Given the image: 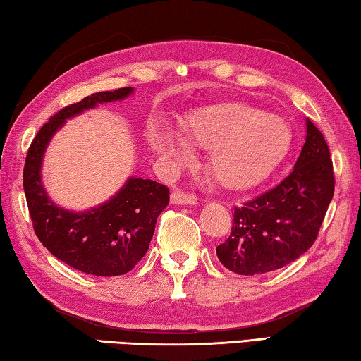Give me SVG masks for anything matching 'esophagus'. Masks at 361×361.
<instances>
[{
	"label": "esophagus",
	"instance_id": "obj_1",
	"mask_svg": "<svg viewBox=\"0 0 361 361\" xmlns=\"http://www.w3.org/2000/svg\"><path fill=\"white\" fill-rule=\"evenodd\" d=\"M170 200H172V204H178V205H195L197 204V197H195L194 194H189L181 191V189H175L170 195Z\"/></svg>",
	"mask_w": 361,
	"mask_h": 361
}]
</instances>
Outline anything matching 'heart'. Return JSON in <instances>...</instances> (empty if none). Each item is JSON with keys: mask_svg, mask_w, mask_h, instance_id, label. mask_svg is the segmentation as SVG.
Here are the masks:
<instances>
[{"mask_svg": "<svg viewBox=\"0 0 361 361\" xmlns=\"http://www.w3.org/2000/svg\"><path fill=\"white\" fill-rule=\"evenodd\" d=\"M159 154L185 162L192 148L212 151L210 172L226 189L259 183L286 156L291 145L288 122L239 102L202 106L185 116L181 133L156 129L149 135Z\"/></svg>", "mask_w": 361, "mask_h": 361, "instance_id": "b5f03b06", "label": "heart"}]
</instances>
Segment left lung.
I'll return each instance as SVG.
<instances>
[{"instance_id":"1","label":"left lung","mask_w":361,"mask_h":361,"mask_svg":"<svg viewBox=\"0 0 361 361\" xmlns=\"http://www.w3.org/2000/svg\"><path fill=\"white\" fill-rule=\"evenodd\" d=\"M305 143L295 169L269 191L235 207L218 259L240 276L290 264L314 245L334 192L333 162L325 137L305 119Z\"/></svg>"}]
</instances>
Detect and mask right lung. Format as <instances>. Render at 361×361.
I'll list each match as a JSON object with an SVG mask.
<instances>
[{"label":"right lung","instance_id":"obj_1","mask_svg":"<svg viewBox=\"0 0 361 361\" xmlns=\"http://www.w3.org/2000/svg\"><path fill=\"white\" fill-rule=\"evenodd\" d=\"M132 92V87L97 92L60 109L36 133L23 167V189L36 237L65 264L92 276H122L135 267L148 252L157 216L169 205V188L152 180L129 178L106 204L81 213L68 212L46 194L41 162L47 143L66 119Z\"/></svg>","mask_w":361,"mask_h":361}]
</instances>
